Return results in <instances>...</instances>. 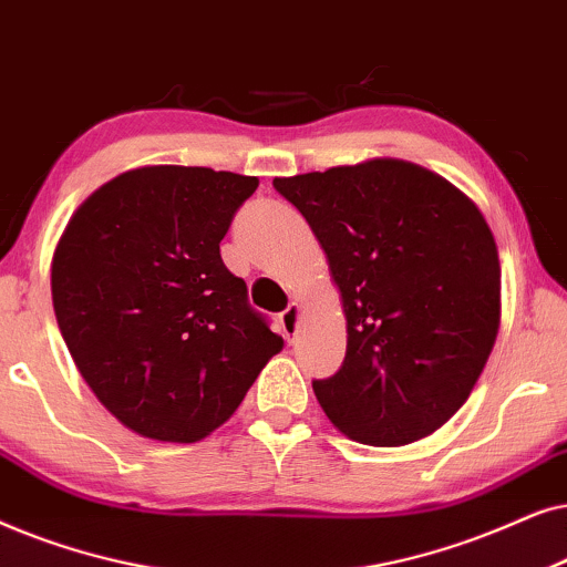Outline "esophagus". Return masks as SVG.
Returning a JSON list of instances; mask_svg holds the SVG:
<instances>
[{
    "instance_id": "obj_1",
    "label": "esophagus",
    "mask_w": 567,
    "mask_h": 567,
    "mask_svg": "<svg viewBox=\"0 0 567 567\" xmlns=\"http://www.w3.org/2000/svg\"><path fill=\"white\" fill-rule=\"evenodd\" d=\"M279 323H282V331L285 337L292 339L298 334V323H300V303H290L285 308L282 313H279Z\"/></svg>"
}]
</instances>
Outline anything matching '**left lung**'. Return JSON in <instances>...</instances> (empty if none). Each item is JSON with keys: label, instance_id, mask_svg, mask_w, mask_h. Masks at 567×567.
Returning a JSON list of instances; mask_svg holds the SVG:
<instances>
[{"label": "left lung", "instance_id": "left-lung-1", "mask_svg": "<svg viewBox=\"0 0 567 567\" xmlns=\"http://www.w3.org/2000/svg\"><path fill=\"white\" fill-rule=\"evenodd\" d=\"M275 188L311 225L342 296L344 362L313 381L331 425L371 446L435 433L470 399L501 327V259L477 205L394 157Z\"/></svg>", "mask_w": 567, "mask_h": 567}]
</instances>
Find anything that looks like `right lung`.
I'll return each instance as SVG.
<instances>
[{"label": "right lung", "mask_w": 567, "mask_h": 567, "mask_svg": "<svg viewBox=\"0 0 567 567\" xmlns=\"http://www.w3.org/2000/svg\"><path fill=\"white\" fill-rule=\"evenodd\" d=\"M256 186L186 165L126 171L90 194L59 238V329L97 402L137 435L202 441L282 350L220 256Z\"/></svg>", "instance_id": "right-lung-1"}]
</instances>
